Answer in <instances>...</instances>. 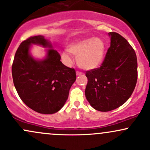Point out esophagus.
<instances>
[{
	"label": "esophagus",
	"instance_id": "obj_1",
	"mask_svg": "<svg viewBox=\"0 0 150 150\" xmlns=\"http://www.w3.org/2000/svg\"><path fill=\"white\" fill-rule=\"evenodd\" d=\"M82 72H80V71H76V75H82Z\"/></svg>",
	"mask_w": 150,
	"mask_h": 150
}]
</instances>
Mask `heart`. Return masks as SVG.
<instances>
[{
	"mask_svg": "<svg viewBox=\"0 0 150 150\" xmlns=\"http://www.w3.org/2000/svg\"><path fill=\"white\" fill-rule=\"evenodd\" d=\"M68 51L77 57L80 67L85 70H92L97 68L104 59L106 44L99 38H88L71 44L68 47ZM62 58L67 63L72 62L68 51L62 53Z\"/></svg>",
	"mask_w": 150,
	"mask_h": 150,
	"instance_id": "1",
	"label": "heart"
}]
</instances>
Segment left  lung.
Segmentation results:
<instances>
[{"label":"left lung","mask_w":150,"mask_h":150,"mask_svg":"<svg viewBox=\"0 0 150 150\" xmlns=\"http://www.w3.org/2000/svg\"><path fill=\"white\" fill-rule=\"evenodd\" d=\"M111 46L99 68L86 71L85 97L94 109L109 111L130 98L137 80V61L133 48L124 37L109 32Z\"/></svg>","instance_id":"8db88e82"}]
</instances>
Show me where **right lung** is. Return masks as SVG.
Returning <instances> with one entry per match:
<instances>
[{
  "mask_svg": "<svg viewBox=\"0 0 150 150\" xmlns=\"http://www.w3.org/2000/svg\"><path fill=\"white\" fill-rule=\"evenodd\" d=\"M32 44L51 47L43 36L23 41L12 65L13 83L19 97L28 107L43 114H52L59 111L68 99L76 73L74 68L62 63L56 50H48L44 60H34L29 53Z\"/></svg>",
  "mask_w": 150,
  "mask_h": 150,
  "instance_id": "right-lung-1",
  "label": "right lung"
}]
</instances>
